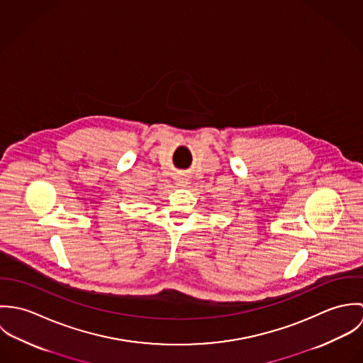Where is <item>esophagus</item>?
<instances>
[{"mask_svg":"<svg viewBox=\"0 0 363 363\" xmlns=\"http://www.w3.org/2000/svg\"><path fill=\"white\" fill-rule=\"evenodd\" d=\"M176 184L184 187V186L189 184V179H187L184 174H177V176H176Z\"/></svg>","mask_w":363,"mask_h":363,"instance_id":"1","label":"esophagus"}]
</instances>
